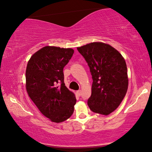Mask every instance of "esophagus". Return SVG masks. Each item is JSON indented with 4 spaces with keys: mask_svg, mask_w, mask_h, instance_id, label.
I'll list each match as a JSON object with an SVG mask.
<instances>
[{
    "mask_svg": "<svg viewBox=\"0 0 152 152\" xmlns=\"http://www.w3.org/2000/svg\"><path fill=\"white\" fill-rule=\"evenodd\" d=\"M77 94L78 96H81V90L77 91Z\"/></svg>",
    "mask_w": 152,
    "mask_h": 152,
    "instance_id": "esophagus-1",
    "label": "esophagus"
}]
</instances>
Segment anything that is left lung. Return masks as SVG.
<instances>
[{"label": "left lung", "instance_id": "8db88e82", "mask_svg": "<svg viewBox=\"0 0 152 152\" xmlns=\"http://www.w3.org/2000/svg\"><path fill=\"white\" fill-rule=\"evenodd\" d=\"M77 50L87 61L93 80L88 105L93 113L108 115L121 104L128 88L125 59L112 46L99 42Z\"/></svg>", "mask_w": 152, "mask_h": 152}]
</instances>
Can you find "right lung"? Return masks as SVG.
Here are the masks:
<instances>
[{
    "instance_id": "1",
    "label": "right lung",
    "mask_w": 152,
    "mask_h": 152,
    "mask_svg": "<svg viewBox=\"0 0 152 152\" xmlns=\"http://www.w3.org/2000/svg\"><path fill=\"white\" fill-rule=\"evenodd\" d=\"M73 53L71 48L47 46L32 55L27 63V93L40 113L52 122L64 121L74 112L75 95L65 86L63 72Z\"/></svg>"
}]
</instances>
